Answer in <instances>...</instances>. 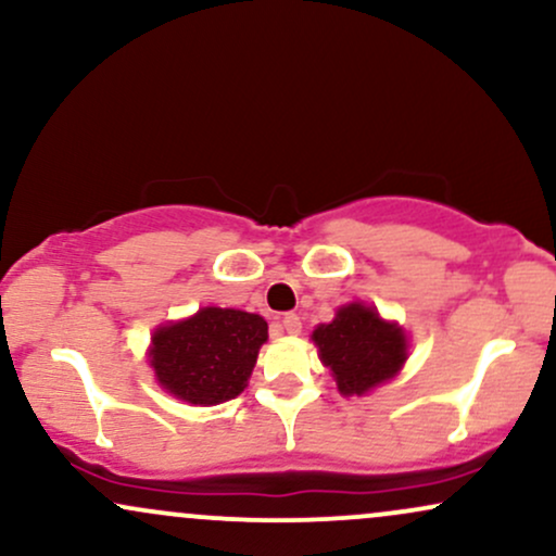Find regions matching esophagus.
Returning a JSON list of instances; mask_svg holds the SVG:
<instances>
[{"instance_id": "34e87169", "label": "esophagus", "mask_w": 556, "mask_h": 556, "mask_svg": "<svg viewBox=\"0 0 556 556\" xmlns=\"http://www.w3.org/2000/svg\"><path fill=\"white\" fill-rule=\"evenodd\" d=\"M282 329L287 334H298L300 331V316L298 314H285L282 316Z\"/></svg>"}]
</instances>
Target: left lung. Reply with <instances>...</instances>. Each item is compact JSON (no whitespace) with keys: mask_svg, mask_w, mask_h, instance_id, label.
Returning <instances> with one entry per match:
<instances>
[{"mask_svg":"<svg viewBox=\"0 0 556 556\" xmlns=\"http://www.w3.org/2000/svg\"><path fill=\"white\" fill-rule=\"evenodd\" d=\"M311 340L344 397H361L384 384L407 361V337L402 327L384 321L379 311L363 303L342 305L334 321L318 324Z\"/></svg>","mask_w":556,"mask_h":556,"instance_id":"8db88e82","label":"left lung"}]
</instances>
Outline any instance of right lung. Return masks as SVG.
Masks as SVG:
<instances>
[{"label":"right lung","mask_w":556,"mask_h":556,"mask_svg":"<svg viewBox=\"0 0 556 556\" xmlns=\"http://www.w3.org/2000/svg\"><path fill=\"white\" fill-rule=\"evenodd\" d=\"M269 327L258 314L201 308L182 321L164 324L151 337L149 363L156 381L190 405H219L248 387Z\"/></svg>","instance_id":"add662e5"}]
</instances>
